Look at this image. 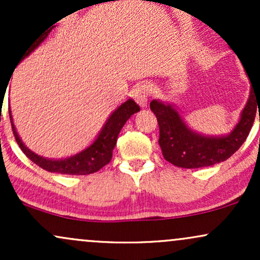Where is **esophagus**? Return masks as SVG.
<instances>
[{"label": "esophagus", "instance_id": "1", "mask_svg": "<svg viewBox=\"0 0 260 260\" xmlns=\"http://www.w3.org/2000/svg\"><path fill=\"white\" fill-rule=\"evenodd\" d=\"M134 99H136L137 103L139 104L140 106L147 105V101L149 95L151 92V85L148 80H143L140 82L138 85L136 86V90H134Z\"/></svg>", "mask_w": 260, "mask_h": 260}]
</instances>
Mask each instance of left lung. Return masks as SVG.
I'll return each instance as SVG.
<instances>
[{
    "mask_svg": "<svg viewBox=\"0 0 260 260\" xmlns=\"http://www.w3.org/2000/svg\"><path fill=\"white\" fill-rule=\"evenodd\" d=\"M254 94L253 90L250 91L248 103L235 129L229 136L216 138L192 132L171 105L157 100L151 101L150 110L155 113L159 123V144L164 157L172 165L182 169L207 168L228 160L241 148L253 126L256 106H260V96L258 99Z\"/></svg>",
    "mask_w": 260,
    "mask_h": 260,
    "instance_id": "8db88e82",
    "label": "left lung"
}]
</instances>
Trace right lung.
<instances>
[{
	"mask_svg": "<svg viewBox=\"0 0 260 260\" xmlns=\"http://www.w3.org/2000/svg\"><path fill=\"white\" fill-rule=\"evenodd\" d=\"M51 31L50 29L49 31L44 32L40 37L35 39L32 43L26 46V49L23 52L22 58L30 53L35 47H38L39 45L44 41V39L49 35V32ZM140 110L139 105H137V103L132 99L127 100L126 103H123L122 105L116 109L112 112V115L110 116L109 120L106 121L105 126L103 127L101 132L98 138L92 142V144L89 145L88 148H85L84 150L79 151L78 154L72 155V156H68L66 159H59V160H53V159H47V157H43L40 155L32 153L31 150H29L28 148L23 144V142L20 140L19 136H18L16 128H14L13 121H12V115L10 110V118H11V124H12V131H13L14 138L16 142L19 145V148L22 149V151L26 155V157H29L32 162L37 164L38 166H40L41 169L46 170L49 172H56V174H62V175H90L94 172L99 171L101 168L110 162L112 157V150L116 145V140H117L118 134H120L122 127L124 126L128 118L133 115V113L138 112Z\"/></svg>",
	"mask_w": 260,
	"mask_h": 260,
	"instance_id": "add662e5",
	"label": "right lung"
}]
</instances>
